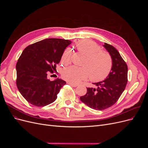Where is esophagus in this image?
<instances>
[{"instance_id":"esophagus-1","label":"esophagus","mask_w":148,"mask_h":148,"mask_svg":"<svg viewBox=\"0 0 148 148\" xmlns=\"http://www.w3.org/2000/svg\"><path fill=\"white\" fill-rule=\"evenodd\" d=\"M69 84H70L71 86H73V87H77V86H78V84H75V83H69Z\"/></svg>"}]
</instances>
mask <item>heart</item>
<instances>
[{
  "label": "heart",
  "instance_id": "1",
  "mask_svg": "<svg viewBox=\"0 0 148 148\" xmlns=\"http://www.w3.org/2000/svg\"><path fill=\"white\" fill-rule=\"evenodd\" d=\"M79 52L85 55L80 65L82 67H70L64 72V77L73 83H79L86 79L93 82H99L105 79L110 73L112 66V59L109 54L100 50V47L91 41H84L78 44ZM71 51L66 49L64 53L63 59L69 61Z\"/></svg>",
  "mask_w": 148,
  "mask_h": 148
}]
</instances>
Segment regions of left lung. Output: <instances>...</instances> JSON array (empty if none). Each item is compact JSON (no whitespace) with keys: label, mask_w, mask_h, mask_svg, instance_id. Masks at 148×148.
Listing matches in <instances>:
<instances>
[{"label":"left lung","mask_w":148,"mask_h":148,"mask_svg":"<svg viewBox=\"0 0 148 148\" xmlns=\"http://www.w3.org/2000/svg\"><path fill=\"white\" fill-rule=\"evenodd\" d=\"M112 60L110 73L104 81L93 83L96 88H87V92L80 100L91 109L102 110L115 104L125 90L128 82V66L114 46L105 43Z\"/></svg>","instance_id":"8db88e82"}]
</instances>
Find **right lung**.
<instances>
[{"label":"right lung","mask_w":148,"mask_h":148,"mask_svg":"<svg viewBox=\"0 0 148 148\" xmlns=\"http://www.w3.org/2000/svg\"><path fill=\"white\" fill-rule=\"evenodd\" d=\"M69 40L49 38L26 47L16 63V83L25 99L31 104L44 107L54 102L60 89L66 84L61 79L50 81L60 62Z\"/></svg>","instance_id":"right-lung-1"}]
</instances>
